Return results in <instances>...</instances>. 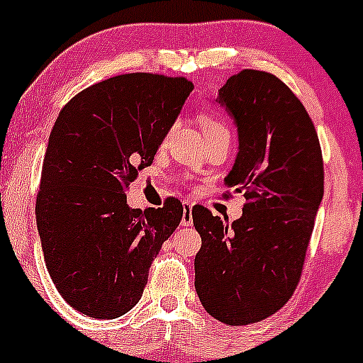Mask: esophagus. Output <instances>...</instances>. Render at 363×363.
<instances>
[{"mask_svg":"<svg viewBox=\"0 0 363 363\" xmlns=\"http://www.w3.org/2000/svg\"><path fill=\"white\" fill-rule=\"evenodd\" d=\"M182 226H191L193 225V207L191 203L186 202L184 208H182V219H181Z\"/></svg>","mask_w":363,"mask_h":363,"instance_id":"obj_1","label":"esophagus"}]
</instances>
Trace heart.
Here are the masks:
<instances>
[{
    "label": "heart",
    "instance_id": "1",
    "mask_svg": "<svg viewBox=\"0 0 363 363\" xmlns=\"http://www.w3.org/2000/svg\"><path fill=\"white\" fill-rule=\"evenodd\" d=\"M202 124L203 133H214V131H226V133H228V126L216 116H203Z\"/></svg>",
    "mask_w": 363,
    "mask_h": 363
}]
</instances>
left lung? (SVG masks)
Segmentation results:
<instances>
[{"label": "left lung", "instance_id": "1", "mask_svg": "<svg viewBox=\"0 0 363 363\" xmlns=\"http://www.w3.org/2000/svg\"><path fill=\"white\" fill-rule=\"evenodd\" d=\"M237 126L239 152L225 177L247 203L228 225L202 205L195 288L208 314L232 327L255 323L290 300L323 200V158L303 105L276 75L242 69L216 98Z\"/></svg>", "mask_w": 363, "mask_h": 363}]
</instances>
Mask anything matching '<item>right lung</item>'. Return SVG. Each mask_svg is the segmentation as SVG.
<instances>
[{"label":"right lung","instance_id":"right-lung-1","mask_svg":"<svg viewBox=\"0 0 363 363\" xmlns=\"http://www.w3.org/2000/svg\"><path fill=\"white\" fill-rule=\"evenodd\" d=\"M193 84L128 73L68 101L50 131L36 196L45 265L61 296L98 320L140 300L149 267L182 219V203L131 208L128 184L149 167Z\"/></svg>","mask_w":363,"mask_h":363}]
</instances>
